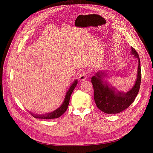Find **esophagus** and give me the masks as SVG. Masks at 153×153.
<instances>
[{
  "label": "esophagus",
  "mask_w": 153,
  "mask_h": 153,
  "mask_svg": "<svg viewBox=\"0 0 153 153\" xmlns=\"http://www.w3.org/2000/svg\"><path fill=\"white\" fill-rule=\"evenodd\" d=\"M87 72L86 71H83L82 72H81V74H80L79 76V79L80 81H85L87 79Z\"/></svg>",
  "instance_id": "34e87169"
}]
</instances>
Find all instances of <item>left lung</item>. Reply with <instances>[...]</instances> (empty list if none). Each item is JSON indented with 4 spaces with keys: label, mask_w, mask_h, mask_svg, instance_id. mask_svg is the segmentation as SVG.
<instances>
[{
    "label": "left lung",
    "mask_w": 153,
    "mask_h": 153,
    "mask_svg": "<svg viewBox=\"0 0 153 153\" xmlns=\"http://www.w3.org/2000/svg\"><path fill=\"white\" fill-rule=\"evenodd\" d=\"M131 53L138 58V69L134 85L127 93H115L114 88H110L107 81H102L105 72H98L91 79L94 87V100L97 107L105 114H118L129 107L134 102L140 91L141 71L140 61L138 53L131 47Z\"/></svg>",
    "instance_id": "1"
}]
</instances>
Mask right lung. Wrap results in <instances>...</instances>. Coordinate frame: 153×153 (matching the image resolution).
Here are the masks:
<instances>
[{"instance_id": "1", "label": "right lung", "mask_w": 153, "mask_h": 153, "mask_svg": "<svg viewBox=\"0 0 153 153\" xmlns=\"http://www.w3.org/2000/svg\"><path fill=\"white\" fill-rule=\"evenodd\" d=\"M77 84V80H76L72 84V85L69 88V89L68 90V91L67 92L65 99H64V101L62 103V105L59 108H58V109H56V110L53 111V112H51V113L46 114L45 115H35V114H32L31 113V115L35 118H40V119H53V118H59V117H61L64 113V112L66 111V110L68 107L71 95L72 92H73L74 89H75V87H76Z\"/></svg>"}]
</instances>
